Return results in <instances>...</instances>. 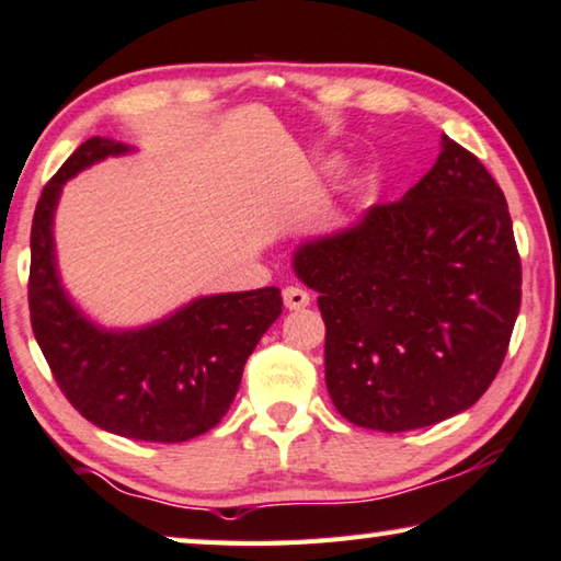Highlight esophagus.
<instances>
[{
  "label": "esophagus",
  "mask_w": 561,
  "mask_h": 561,
  "mask_svg": "<svg viewBox=\"0 0 561 561\" xmlns=\"http://www.w3.org/2000/svg\"><path fill=\"white\" fill-rule=\"evenodd\" d=\"M308 300H311V296H308L304 288L298 286L283 288V304H286L288 311H300V308L308 306Z\"/></svg>",
  "instance_id": "1"
}]
</instances>
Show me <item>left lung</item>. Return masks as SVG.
Here are the masks:
<instances>
[{
	"label": "left lung",
	"mask_w": 561,
	"mask_h": 561,
	"mask_svg": "<svg viewBox=\"0 0 561 561\" xmlns=\"http://www.w3.org/2000/svg\"><path fill=\"white\" fill-rule=\"evenodd\" d=\"M294 271L319 294L331 402L379 433L435 425L481 400L522 306L506 197L445 134L435 167L400 202L304 240Z\"/></svg>",
	"instance_id": "8db88e82"
}]
</instances>
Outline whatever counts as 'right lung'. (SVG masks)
Segmentation results:
<instances>
[{
	"instance_id": "add662e5",
	"label": "right lung",
	"mask_w": 561,
	"mask_h": 561,
	"mask_svg": "<svg viewBox=\"0 0 561 561\" xmlns=\"http://www.w3.org/2000/svg\"><path fill=\"white\" fill-rule=\"evenodd\" d=\"M131 151L93 136L45 184L30 238L32 331L62 394L85 420L131 440L184 443L230 410L242 367L280 316L283 298L275 286L199 296L136 329H105L88 319L62 286L55 209L65 182Z\"/></svg>"
}]
</instances>
